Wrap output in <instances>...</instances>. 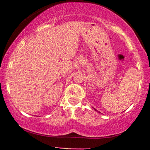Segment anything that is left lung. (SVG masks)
Instances as JSON below:
<instances>
[{
  "instance_id": "obj_1",
  "label": "left lung",
  "mask_w": 150,
  "mask_h": 150,
  "mask_svg": "<svg viewBox=\"0 0 150 150\" xmlns=\"http://www.w3.org/2000/svg\"><path fill=\"white\" fill-rule=\"evenodd\" d=\"M93 109H94V108H93ZM94 110H96V109H94Z\"/></svg>"
}]
</instances>
